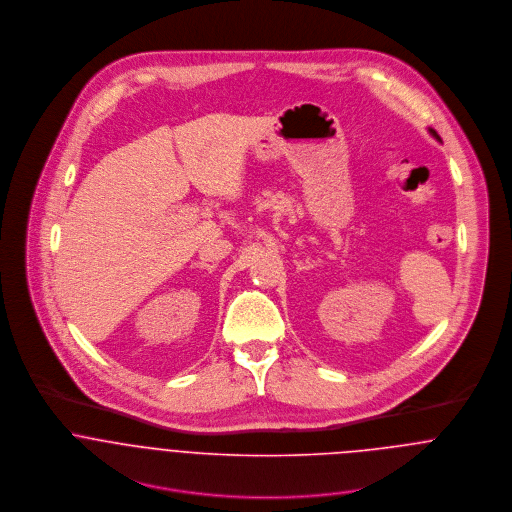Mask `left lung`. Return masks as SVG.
Returning <instances> with one entry per match:
<instances>
[{"instance_id":"obj_1","label":"left lung","mask_w":512,"mask_h":512,"mask_svg":"<svg viewBox=\"0 0 512 512\" xmlns=\"http://www.w3.org/2000/svg\"><path fill=\"white\" fill-rule=\"evenodd\" d=\"M430 134H432V136H434V138H436V140H439V136H438V134H436V130H430Z\"/></svg>"}]
</instances>
